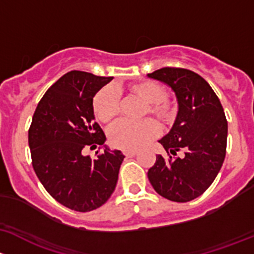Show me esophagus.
Instances as JSON below:
<instances>
[{
	"instance_id": "obj_1",
	"label": "esophagus",
	"mask_w": 254,
	"mask_h": 254,
	"mask_svg": "<svg viewBox=\"0 0 254 254\" xmlns=\"http://www.w3.org/2000/svg\"><path fill=\"white\" fill-rule=\"evenodd\" d=\"M124 154L126 156H135L138 154V151H135V150H126V151H124Z\"/></svg>"
}]
</instances>
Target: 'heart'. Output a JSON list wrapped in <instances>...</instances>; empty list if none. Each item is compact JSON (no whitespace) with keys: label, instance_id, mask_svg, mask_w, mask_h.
<instances>
[{"label":"heart","instance_id":"b5f03b06","mask_svg":"<svg viewBox=\"0 0 254 254\" xmlns=\"http://www.w3.org/2000/svg\"><path fill=\"white\" fill-rule=\"evenodd\" d=\"M128 94L137 96L145 101L143 115H153L160 124L170 125L175 121L177 108L174 101L166 98V90L163 85L154 80H139L128 84ZM124 90L122 87L114 89L105 87L98 91L93 99V111L96 119L103 124H109L119 115V94ZM159 134V127L151 119L142 120L139 122H130L121 120L110 128V143L116 148L124 150H135L148 144Z\"/></svg>","mask_w":254,"mask_h":254}]
</instances>
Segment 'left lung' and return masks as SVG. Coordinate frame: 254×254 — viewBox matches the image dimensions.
Instances as JSON below:
<instances>
[{"mask_svg": "<svg viewBox=\"0 0 254 254\" xmlns=\"http://www.w3.org/2000/svg\"><path fill=\"white\" fill-rule=\"evenodd\" d=\"M148 77L169 85L179 105L174 126L159 140L169 158L156 155L148 179L161 197L190 202L208 190L223 166L227 140L224 109L208 82L192 70L165 67ZM179 150L185 151L184 158H172Z\"/></svg>", "mask_w": 254, "mask_h": 254, "instance_id": "obj_1", "label": "left lung"}]
</instances>
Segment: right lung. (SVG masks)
<instances>
[{
    "mask_svg": "<svg viewBox=\"0 0 254 254\" xmlns=\"http://www.w3.org/2000/svg\"><path fill=\"white\" fill-rule=\"evenodd\" d=\"M111 80L70 70L48 89L34 112L28 135L34 171L51 197L72 210L101 206L119 180L125 155L104 144L93 111V98ZM96 145L104 153L91 161L82 150Z\"/></svg>",
    "mask_w": 254,
    "mask_h": 254,
    "instance_id": "add662e5",
    "label": "right lung"
}]
</instances>
